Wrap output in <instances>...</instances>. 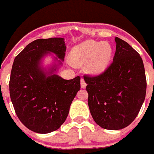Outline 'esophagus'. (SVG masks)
Returning a JSON list of instances; mask_svg holds the SVG:
<instances>
[{
  "instance_id": "34e87169",
  "label": "esophagus",
  "mask_w": 154,
  "mask_h": 154,
  "mask_svg": "<svg viewBox=\"0 0 154 154\" xmlns=\"http://www.w3.org/2000/svg\"><path fill=\"white\" fill-rule=\"evenodd\" d=\"M81 87L82 88H85L86 87V83H85V80L83 79H81Z\"/></svg>"
}]
</instances>
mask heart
<instances>
[{
	"instance_id": "heart-1",
	"label": "heart",
	"mask_w": 154,
	"mask_h": 154,
	"mask_svg": "<svg viewBox=\"0 0 154 154\" xmlns=\"http://www.w3.org/2000/svg\"><path fill=\"white\" fill-rule=\"evenodd\" d=\"M112 48L107 42L86 41L75 46L71 51L73 64L82 66L85 64L87 72L91 75H99L109 65Z\"/></svg>"
}]
</instances>
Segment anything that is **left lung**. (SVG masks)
I'll use <instances>...</instances> for the list:
<instances>
[{"label": "left lung", "instance_id": "8db88e82", "mask_svg": "<svg viewBox=\"0 0 154 154\" xmlns=\"http://www.w3.org/2000/svg\"><path fill=\"white\" fill-rule=\"evenodd\" d=\"M113 61L101 74L85 75L88 105L94 121L106 130L128 126L145 99L146 79L140 55L117 37Z\"/></svg>", "mask_w": 154, "mask_h": 154}]
</instances>
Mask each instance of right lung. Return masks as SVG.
I'll return each instance as SVG.
<instances>
[{
	"mask_svg": "<svg viewBox=\"0 0 154 154\" xmlns=\"http://www.w3.org/2000/svg\"><path fill=\"white\" fill-rule=\"evenodd\" d=\"M65 51L62 38L37 39L14 58L9 82L11 99L18 119L31 131L48 133L58 130L80 89L79 76L65 80L58 75H48L40 67L45 55L53 52L63 61Z\"/></svg>",
	"mask_w": 154,
	"mask_h": 154,
	"instance_id": "right-lung-1",
	"label": "right lung"
}]
</instances>
